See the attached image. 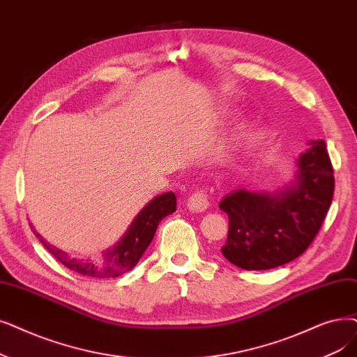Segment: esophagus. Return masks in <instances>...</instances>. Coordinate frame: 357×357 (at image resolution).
Returning <instances> with one entry per match:
<instances>
[{
    "instance_id": "obj_1",
    "label": "esophagus",
    "mask_w": 357,
    "mask_h": 357,
    "mask_svg": "<svg viewBox=\"0 0 357 357\" xmlns=\"http://www.w3.org/2000/svg\"><path fill=\"white\" fill-rule=\"evenodd\" d=\"M208 194L206 190H197L194 191V194L188 198V203H187V207L190 211L192 213H201L207 210L208 207Z\"/></svg>"
}]
</instances>
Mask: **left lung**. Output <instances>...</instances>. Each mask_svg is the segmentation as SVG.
<instances>
[{
  "mask_svg": "<svg viewBox=\"0 0 357 357\" xmlns=\"http://www.w3.org/2000/svg\"><path fill=\"white\" fill-rule=\"evenodd\" d=\"M296 182L286 191L229 192L220 208L229 215L222 254L243 270H270L302 255L318 235L334 194V170L324 140L298 159Z\"/></svg>",
  "mask_w": 357,
  "mask_h": 357,
  "instance_id": "left-lung-1",
  "label": "left lung"
}]
</instances>
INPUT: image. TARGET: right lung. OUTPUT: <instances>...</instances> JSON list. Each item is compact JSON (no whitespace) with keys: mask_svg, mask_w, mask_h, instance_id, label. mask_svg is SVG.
I'll return each mask as SVG.
<instances>
[{"mask_svg":"<svg viewBox=\"0 0 357 357\" xmlns=\"http://www.w3.org/2000/svg\"><path fill=\"white\" fill-rule=\"evenodd\" d=\"M176 210V197L174 192H166L158 195L154 199L138 213V215L132 220L131 226L127 229V234L112 248L107 250L100 259H75L68 258L64 251L50 245L39 234L35 235L39 238L42 245L54 255L61 264L66 266L74 273H79L86 277H118L123 273L130 271L140 258L143 257L147 246L153 241L154 234L159 223L166 215L172 214Z\"/></svg>","mask_w":357,"mask_h":357,"instance_id":"1","label":"right lung"}]
</instances>
